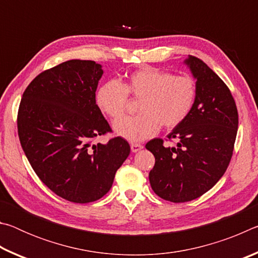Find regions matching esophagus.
<instances>
[{
    "label": "esophagus",
    "mask_w": 258,
    "mask_h": 258,
    "mask_svg": "<svg viewBox=\"0 0 258 258\" xmlns=\"http://www.w3.org/2000/svg\"><path fill=\"white\" fill-rule=\"evenodd\" d=\"M141 149H143V146L140 145V143H132L131 145V150H132V152H138Z\"/></svg>",
    "instance_id": "esophagus-1"
}]
</instances>
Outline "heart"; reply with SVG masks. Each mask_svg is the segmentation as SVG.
Returning <instances> with one entry per match:
<instances>
[{"instance_id": "b5f03b06", "label": "heart", "mask_w": 258, "mask_h": 258, "mask_svg": "<svg viewBox=\"0 0 258 258\" xmlns=\"http://www.w3.org/2000/svg\"><path fill=\"white\" fill-rule=\"evenodd\" d=\"M128 95L140 99V113L116 121L113 130L119 137L138 142L155 135L159 126L171 130L181 125L194 109L197 84L190 76L145 67L131 73L123 83L104 82L97 91V103L115 120L127 109Z\"/></svg>"}]
</instances>
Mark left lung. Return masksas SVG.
Here are the masks:
<instances>
[{
  "instance_id": "8db88e82",
  "label": "left lung",
  "mask_w": 258,
  "mask_h": 258,
  "mask_svg": "<svg viewBox=\"0 0 258 258\" xmlns=\"http://www.w3.org/2000/svg\"><path fill=\"white\" fill-rule=\"evenodd\" d=\"M185 63L197 78V98L189 117L167 135L175 147L154 139L146 148L155 156L149 173L152 190L172 203L191 202L216 184L232 158L238 109L225 83L202 59Z\"/></svg>"
}]
</instances>
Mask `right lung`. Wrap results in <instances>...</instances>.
I'll return each mask as SVG.
<instances>
[{"label": "right lung", "mask_w": 258, "mask_h": 258, "mask_svg": "<svg viewBox=\"0 0 258 258\" xmlns=\"http://www.w3.org/2000/svg\"><path fill=\"white\" fill-rule=\"evenodd\" d=\"M103 71L92 60H69L26 87L17 116L20 145L34 172L56 196L75 204L102 198L131 151L95 103Z\"/></svg>", "instance_id": "right-lung-1"}]
</instances>
